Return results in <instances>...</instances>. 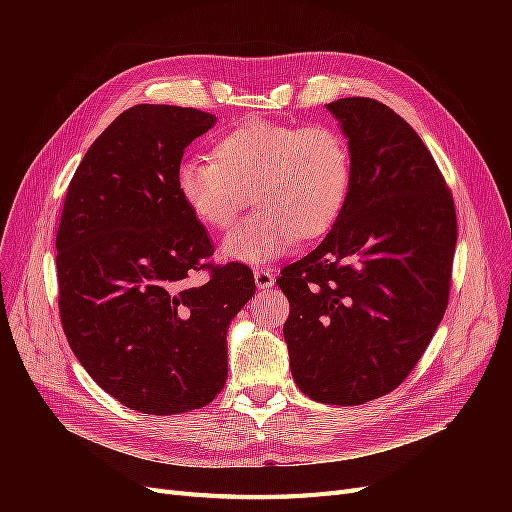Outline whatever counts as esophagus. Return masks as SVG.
I'll use <instances>...</instances> for the list:
<instances>
[{"mask_svg": "<svg viewBox=\"0 0 512 512\" xmlns=\"http://www.w3.org/2000/svg\"><path fill=\"white\" fill-rule=\"evenodd\" d=\"M253 274H255V284H257V288L267 290V288L274 286L276 276H274L270 270H263V267H257V270H255Z\"/></svg>", "mask_w": 512, "mask_h": 512, "instance_id": "34e87169", "label": "esophagus"}]
</instances>
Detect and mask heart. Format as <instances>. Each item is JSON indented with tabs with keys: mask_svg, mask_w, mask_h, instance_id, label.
Returning <instances> with one entry per match:
<instances>
[{
	"mask_svg": "<svg viewBox=\"0 0 512 512\" xmlns=\"http://www.w3.org/2000/svg\"><path fill=\"white\" fill-rule=\"evenodd\" d=\"M211 157L176 170L182 203L211 230H228L253 191L259 207L222 242V255L270 263L299 238L324 236L338 220L351 186V151L326 124L292 126L251 118L224 130Z\"/></svg>",
	"mask_w": 512,
	"mask_h": 512,
	"instance_id": "obj_1",
	"label": "heart"
}]
</instances>
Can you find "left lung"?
Returning <instances> with one entry per match:
<instances>
[{
  "mask_svg": "<svg viewBox=\"0 0 512 512\" xmlns=\"http://www.w3.org/2000/svg\"><path fill=\"white\" fill-rule=\"evenodd\" d=\"M351 151L336 224L276 284L288 297L290 371L303 394L363 405L405 382L444 317L456 247L452 195L419 134L388 105H326Z\"/></svg>",
  "mask_w": 512,
  "mask_h": 512,
  "instance_id": "1",
  "label": "left lung"
}]
</instances>
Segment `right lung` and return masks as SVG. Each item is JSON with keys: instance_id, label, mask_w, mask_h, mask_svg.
Wrapping results in <instances>:
<instances>
[{"instance_id": "obj_1", "label": "right lung", "mask_w": 512, "mask_h": 512, "mask_svg": "<svg viewBox=\"0 0 512 512\" xmlns=\"http://www.w3.org/2000/svg\"><path fill=\"white\" fill-rule=\"evenodd\" d=\"M215 116L141 103L107 126L76 168L56 236L60 317L72 353L124 407L201 409L228 378L226 334L255 294L249 265H213L176 170ZM207 269L203 285L190 278Z\"/></svg>"}]
</instances>
